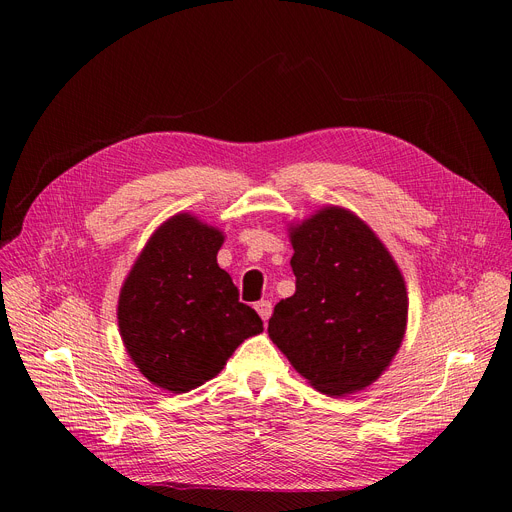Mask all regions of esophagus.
<instances>
[{
	"mask_svg": "<svg viewBox=\"0 0 512 512\" xmlns=\"http://www.w3.org/2000/svg\"><path fill=\"white\" fill-rule=\"evenodd\" d=\"M255 309H257V313H259V317H261L263 321L270 319V315H272V303H270V301H259V303L255 305Z\"/></svg>",
	"mask_w": 512,
	"mask_h": 512,
	"instance_id": "1",
	"label": "esophagus"
}]
</instances>
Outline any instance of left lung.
I'll return each mask as SVG.
<instances>
[{"instance_id":"8db88e82","label":"left lung","mask_w":512,"mask_h":512,"mask_svg":"<svg viewBox=\"0 0 512 512\" xmlns=\"http://www.w3.org/2000/svg\"><path fill=\"white\" fill-rule=\"evenodd\" d=\"M297 292L267 326L290 365L319 392L344 396L390 367L407 332V284L390 251L357 213L324 205L288 224Z\"/></svg>"}]
</instances>
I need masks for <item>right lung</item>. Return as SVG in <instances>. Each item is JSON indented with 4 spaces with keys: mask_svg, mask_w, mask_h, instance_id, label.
Here are the masks:
<instances>
[{
    "mask_svg": "<svg viewBox=\"0 0 512 512\" xmlns=\"http://www.w3.org/2000/svg\"><path fill=\"white\" fill-rule=\"evenodd\" d=\"M224 232L191 211L161 224L120 288L118 328L130 361L172 394L191 392L218 375L263 321L238 301L218 265Z\"/></svg>",
    "mask_w": 512,
    "mask_h": 512,
    "instance_id": "add662e5",
    "label": "right lung"
}]
</instances>
